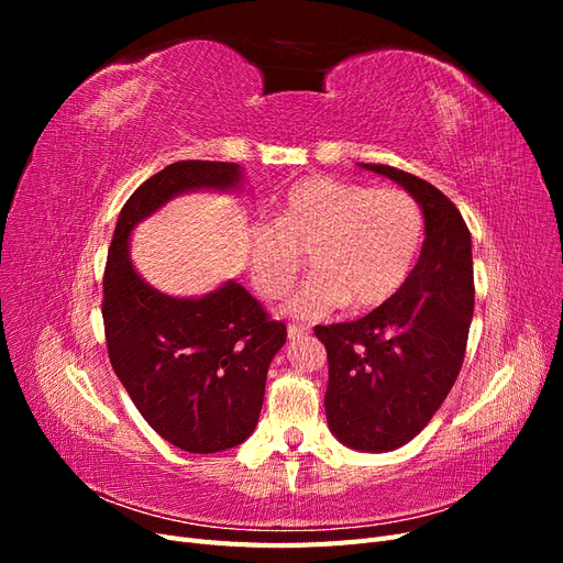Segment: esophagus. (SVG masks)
<instances>
[{
  "mask_svg": "<svg viewBox=\"0 0 563 563\" xmlns=\"http://www.w3.org/2000/svg\"><path fill=\"white\" fill-rule=\"evenodd\" d=\"M308 333H310V327H302V323H288V338H300Z\"/></svg>",
  "mask_w": 563,
  "mask_h": 563,
  "instance_id": "34e87169",
  "label": "esophagus"
}]
</instances>
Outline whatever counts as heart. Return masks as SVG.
Instances as JSON below:
<instances>
[{
	"instance_id": "1",
	"label": "heart",
	"mask_w": 563,
	"mask_h": 563,
	"mask_svg": "<svg viewBox=\"0 0 563 563\" xmlns=\"http://www.w3.org/2000/svg\"><path fill=\"white\" fill-rule=\"evenodd\" d=\"M424 220L418 201L395 187L312 176L279 201L277 223L249 228V272L261 296H279L310 255L314 275L284 300L288 314L321 319L350 302L378 308L411 272Z\"/></svg>"
}]
</instances>
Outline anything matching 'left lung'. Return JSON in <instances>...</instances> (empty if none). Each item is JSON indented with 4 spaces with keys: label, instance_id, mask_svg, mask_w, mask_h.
Masks as SVG:
<instances>
[{
    "label": "left lung",
    "instance_id": "left-lung-1",
    "mask_svg": "<svg viewBox=\"0 0 563 563\" xmlns=\"http://www.w3.org/2000/svg\"><path fill=\"white\" fill-rule=\"evenodd\" d=\"M401 185L422 209L420 258L399 291L366 317L314 333L327 347L329 430L354 451L408 444L451 391L474 312L472 236L434 185L385 164H360Z\"/></svg>",
    "mask_w": 563,
    "mask_h": 563
}]
</instances>
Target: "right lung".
I'll list each match as a JSON object with an SVG mask.
<instances>
[{
  "label": "right lung",
  "mask_w": 563,
  "mask_h": 563,
  "mask_svg": "<svg viewBox=\"0 0 563 563\" xmlns=\"http://www.w3.org/2000/svg\"><path fill=\"white\" fill-rule=\"evenodd\" d=\"M242 180V166L232 162L166 166L129 197L108 253L103 321L110 364L150 428L187 453L228 451L253 434L267 368L286 343V327L236 282L201 298L157 291L135 272L129 240L168 199L240 190Z\"/></svg>",
  "instance_id": "1"
}]
</instances>
